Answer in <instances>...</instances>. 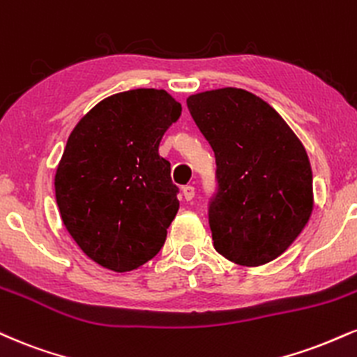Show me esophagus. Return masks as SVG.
Here are the masks:
<instances>
[{"instance_id":"34e87169","label":"esophagus","mask_w":357,"mask_h":357,"mask_svg":"<svg viewBox=\"0 0 357 357\" xmlns=\"http://www.w3.org/2000/svg\"><path fill=\"white\" fill-rule=\"evenodd\" d=\"M195 195H196L195 186H184L183 188V196H184V199H186V201L195 199Z\"/></svg>"}]
</instances>
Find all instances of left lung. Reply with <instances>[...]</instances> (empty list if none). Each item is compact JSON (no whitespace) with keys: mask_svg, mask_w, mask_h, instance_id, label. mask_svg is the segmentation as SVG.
<instances>
[{"mask_svg":"<svg viewBox=\"0 0 357 357\" xmlns=\"http://www.w3.org/2000/svg\"><path fill=\"white\" fill-rule=\"evenodd\" d=\"M188 109L216 156L209 204L214 249L241 266L281 256L311 218L306 149L268 102L239 88L192 94Z\"/></svg>","mask_w":357,"mask_h":357,"instance_id":"1","label":"left lung"}]
</instances>
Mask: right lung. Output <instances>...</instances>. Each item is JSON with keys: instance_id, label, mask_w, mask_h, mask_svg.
<instances>
[{"instance_id": "1", "label": "right lung", "mask_w": 357, "mask_h": 357, "mask_svg": "<svg viewBox=\"0 0 357 357\" xmlns=\"http://www.w3.org/2000/svg\"><path fill=\"white\" fill-rule=\"evenodd\" d=\"M179 116L165 89H131L98 102L68 137L56 203L71 238L102 268L132 271L165 244L179 201L158 149Z\"/></svg>"}]
</instances>
